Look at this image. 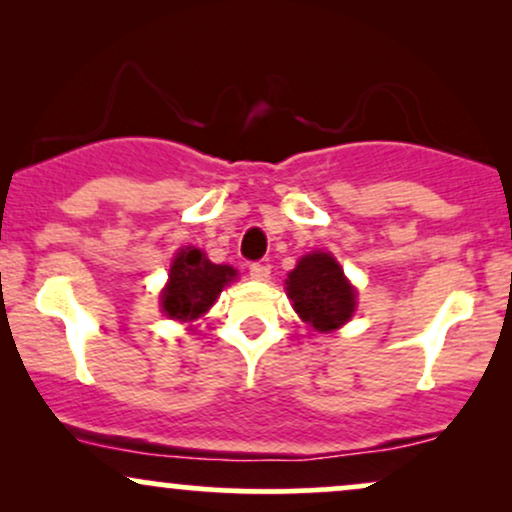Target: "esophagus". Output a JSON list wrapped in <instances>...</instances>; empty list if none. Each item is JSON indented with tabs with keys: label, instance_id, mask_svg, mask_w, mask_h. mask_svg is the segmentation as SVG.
Returning a JSON list of instances; mask_svg holds the SVG:
<instances>
[{
	"label": "esophagus",
	"instance_id": "esophagus-1",
	"mask_svg": "<svg viewBox=\"0 0 512 512\" xmlns=\"http://www.w3.org/2000/svg\"><path fill=\"white\" fill-rule=\"evenodd\" d=\"M269 274H272V267H269V264H262V262L250 264V276L255 281H267Z\"/></svg>",
	"mask_w": 512,
	"mask_h": 512
}]
</instances>
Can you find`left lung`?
Listing matches in <instances>:
<instances>
[{
  "instance_id": "left-lung-1",
  "label": "left lung",
  "mask_w": 512,
  "mask_h": 512,
  "mask_svg": "<svg viewBox=\"0 0 512 512\" xmlns=\"http://www.w3.org/2000/svg\"><path fill=\"white\" fill-rule=\"evenodd\" d=\"M286 296L296 313L317 332L344 325L354 313L356 291L344 279L342 267L327 252L305 255L286 279Z\"/></svg>"
}]
</instances>
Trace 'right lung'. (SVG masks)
Masks as SVG:
<instances>
[{"instance_id":"obj_1","label":"right lung","mask_w":512,"mask_h":512,"mask_svg":"<svg viewBox=\"0 0 512 512\" xmlns=\"http://www.w3.org/2000/svg\"><path fill=\"white\" fill-rule=\"evenodd\" d=\"M236 279V269L214 264L199 248H182L175 255L168 274V286L161 293L163 313L173 320H195L214 305L223 286Z\"/></svg>"}]
</instances>
